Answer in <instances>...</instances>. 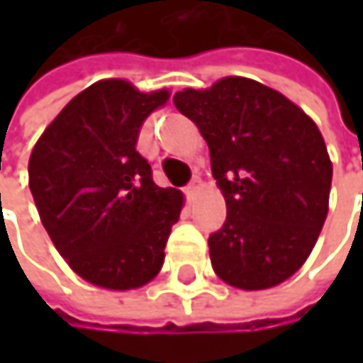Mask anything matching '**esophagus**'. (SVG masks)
<instances>
[{
    "mask_svg": "<svg viewBox=\"0 0 363 363\" xmlns=\"http://www.w3.org/2000/svg\"><path fill=\"white\" fill-rule=\"evenodd\" d=\"M201 186H203L201 179H197V177H195L193 181L186 184V189H184V191H186V195H189V197H195V195H197V193L201 191Z\"/></svg>",
    "mask_w": 363,
    "mask_h": 363,
    "instance_id": "esophagus-1",
    "label": "esophagus"
}]
</instances>
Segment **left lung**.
<instances>
[{
	"label": "left lung",
	"mask_w": 363,
	"mask_h": 363,
	"mask_svg": "<svg viewBox=\"0 0 363 363\" xmlns=\"http://www.w3.org/2000/svg\"><path fill=\"white\" fill-rule=\"evenodd\" d=\"M174 105L210 149L227 218L208 240L214 273L267 290L309 258L328 216L332 162L315 121L281 92L248 77L184 88Z\"/></svg>",
	"instance_id": "1"
}]
</instances>
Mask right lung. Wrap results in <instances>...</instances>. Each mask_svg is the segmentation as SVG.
I'll return each instance as SVG.
<instances>
[{
    "instance_id": "1",
    "label": "right lung",
    "mask_w": 363,
    "mask_h": 363,
    "mask_svg": "<svg viewBox=\"0 0 363 363\" xmlns=\"http://www.w3.org/2000/svg\"><path fill=\"white\" fill-rule=\"evenodd\" d=\"M168 101L166 88L140 92L125 79H101L67 103L31 151L29 189L41 225L92 286L136 290L164 264L184 197L153 182L136 140Z\"/></svg>"
}]
</instances>
